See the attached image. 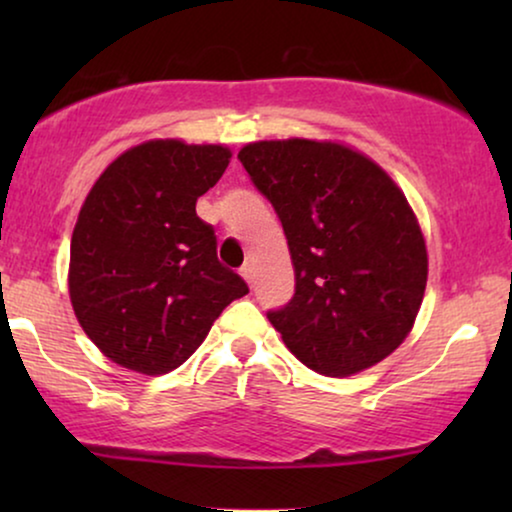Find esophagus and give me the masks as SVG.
Wrapping results in <instances>:
<instances>
[{
    "instance_id": "1",
    "label": "esophagus",
    "mask_w": 512,
    "mask_h": 512,
    "mask_svg": "<svg viewBox=\"0 0 512 512\" xmlns=\"http://www.w3.org/2000/svg\"><path fill=\"white\" fill-rule=\"evenodd\" d=\"M240 275L244 277V282H247V284H254V277H256L254 265H251V263H244L242 268H240Z\"/></svg>"
}]
</instances>
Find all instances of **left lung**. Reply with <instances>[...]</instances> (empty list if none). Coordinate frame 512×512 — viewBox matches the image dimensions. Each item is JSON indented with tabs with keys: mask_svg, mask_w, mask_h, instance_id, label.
Segmentation results:
<instances>
[{
	"mask_svg": "<svg viewBox=\"0 0 512 512\" xmlns=\"http://www.w3.org/2000/svg\"><path fill=\"white\" fill-rule=\"evenodd\" d=\"M237 158L289 242L296 293L268 312L284 345L333 377L387 359L412 331L429 275L422 228L401 188L335 142H254Z\"/></svg>",
	"mask_w": 512,
	"mask_h": 512,
	"instance_id": "obj_1",
	"label": "left lung"
}]
</instances>
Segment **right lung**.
Instances as JSON below:
<instances>
[{"mask_svg": "<svg viewBox=\"0 0 512 512\" xmlns=\"http://www.w3.org/2000/svg\"><path fill=\"white\" fill-rule=\"evenodd\" d=\"M230 163L221 144L151 139L121 153L83 202L69 249V298L104 356L144 375L179 368L216 317L249 293L216 258L195 214Z\"/></svg>", "mask_w": 512, "mask_h": 512, "instance_id": "1", "label": "right lung"}]
</instances>
